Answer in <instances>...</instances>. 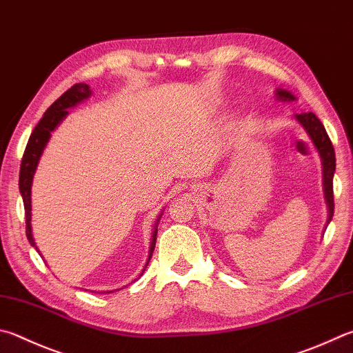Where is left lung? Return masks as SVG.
Instances as JSON below:
<instances>
[{"mask_svg": "<svg viewBox=\"0 0 353 353\" xmlns=\"http://www.w3.org/2000/svg\"><path fill=\"white\" fill-rule=\"evenodd\" d=\"M274 97L281 101H294L296 97L287 89H276L274 92ZM294 120L304 128L307 136L310 137L312 143L315 145L319 157H321L323 163V188H324V199L325 205H327V222H325V227L329 225L332 217H333V174H335V150H333V145L330 139L325 132V128L321 123L315 114L313 112H301L294 114Z\"/></svg>", "mask_w": 353, "mask_h": 353, "instance_id": "obj_1", "label": "left lung"}]
</instances>
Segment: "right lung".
<instances>
[{
	"instance_id": "add662e5",
	"label": "right lung",
	"mask_w": 353,
	"mask_h": 353,
	"mask_svg": "<svg viewBox=\"0 0 353 353\" xmlns=\"http://www.w3.org/2000/svg\"><path fill=\"white\" fill-rule=\"evenodd\" d=\"M92 91L89 89L86 83H77L70 89L61 95V97L57 99L52 105L48 108V111L44 112L43 119L38 121V125L35 126V130L32 131L28 146H26L24 156L21 160V168H20V193L24 202V211H26V234H28V239L30 242L32 247H35L38 252V248L35 245L34 236H32V181H34V174L37 171L38 162H40V157L43 154L44 148L50 139V132H52L57 126H59L63 120L66 119V115L69 114V108H74L79 103H81L83 100H86L91 97ZM163 213V211H162ZM162 213L159 214L156 219L154 228H152V239H151V245H150V254H148V261H146V265L152 256V252H154L156 247V236H157V225L160 217H162ZM145 265V268H146ZM143 268V272H145ZM142 272V273H143ZM111 293V292H108Z\"/></svg>"
}]
</instances>
